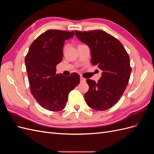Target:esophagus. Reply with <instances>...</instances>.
<instances>
[{
    "mask_svg": "<svg viewBox=\"0 0 154 154\" xmlns=\"http://www.w3.org/2000/svg\"><path fill=\"white\" fill-rule=\"evenodd\" d=\"M80 81H81V82H85L86 79L84 78H83V77H81L80 78Z\"/></svg>",
    "mask_w": 154,
    "mask_h": 154,
    "instance_id": "obj_1",
    "label": "esophagus"
}]
</instances>
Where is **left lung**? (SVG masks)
Returning <instances> with one entry per match:
<instances>
[{"label":"left lung","mask_w":154,"mask_h":154,"mask_svg":"<svg viewBox=\"0 0 154 154\" xmlns=\"http://www.w3.org/2000/svg\"><path fill=\"white\" fill-rule=\"evenodd\" d=\"M75 35L90 48L92 64L103 72L96 83L87 80L86 103L96 110L109 109L118 103L128 85L132 71L129 56L122 44L104 31H75Z\"/></svg>","instance_id":"left-lung-1"}]
</instances>
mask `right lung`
Segmentation results:
<instances>
[{"instance_id":"add662e5","label":"right lung","mask_w":154,"mask_h":154,"mask_svg":"<svg viewBox=\"0 0 154 154\" xmlns=\"http://www.w3.org/2000/svg\"><path fill=\"white\" fill-rule=\"evenodd\" d=\"M74 31L49 29L33 41L25 58L30 91L36 101L46 110L57 112L66 106L69 92L80 83L76 72L70 76L57 74L62 62L64 41Z\"/></svg>"}]
</instances>
